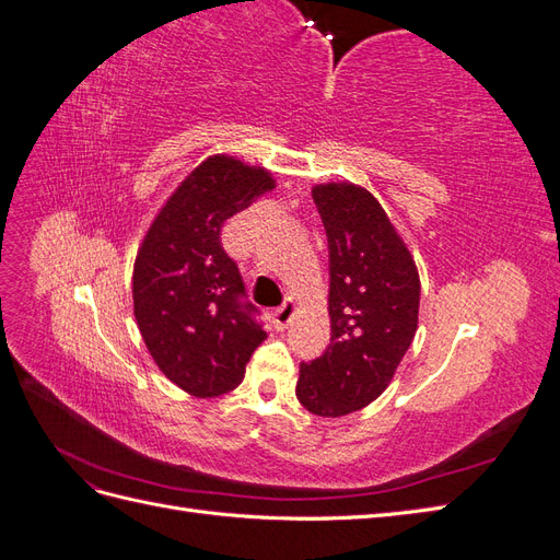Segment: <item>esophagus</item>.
I'll return each instance as SVG.
<instances>
[{
    "instance_id": "1",
    "label": "esophagus",
    "mask_w": 560,
    "mask_h": 560,
    "mask_svg": "<svg viewBox=\"0 0 560 560\" xmlns=\"http://www.w3.org/2000/svg\"><path fill=\"white\" fill-rule=\"evenodd\" d=\"M296 311H299V303L294 301V299H287L282 306L273 313V322H276V329H287V325H290V322L294 319V315H296Z\"/></svg>"
}]
</instances>
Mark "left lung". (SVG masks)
I'll use <instances>...</instances> for the list:
<instances>
[{
	"instance_id": "left-lung-1",
	"label": "left lung",
	"mask_w": 560,
	"mask_h": 560,
	"mask_svg": "<svg viewBox=\"0 0 560 560\" xmlns=\"http://www.w3.org/2000/svg\"><path fill=\"white\" fill-rule=\"evenodd\" d=\"M329 241L331 343L301 364L296 397L322 418L378 399L418 329L420 278L413 254L376 196L352 182L313 186Z\"/></svg>"
}]
</instances>
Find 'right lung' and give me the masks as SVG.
Listing matches in <instances>:
<instances>
[{
    "mask_svg": "<svg viewBox=\"0 0 560 560\" xmlns=\"http://www.w3.org/2000/svg\"><path fill=\"white\" fill-rule=\"evenodd\" d=\"M276 189L273 173L229 154L198 163L156 212L132 266V313L161 374L191 397L238 385L266 341L222 247L226 219Z\"/></svg>",
    "mask_w": 560,
    "mask_h": 560,
    "instance_id": "obj_1",
    "label": "right lung"
}]
</instances>
